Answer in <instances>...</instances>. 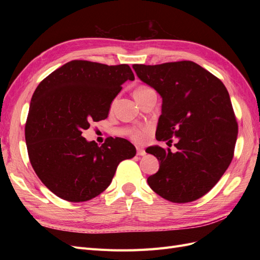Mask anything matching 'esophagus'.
Returning <instances> with one entry per match:
<instances>
[{"mask_svg":"<svg viewBox=\"0 0 260 260\" xmlns=\"http://www.w3.org/2000/svg\"><path fill=\"white\" fill-rule=\"evenodd\" d=\"M146 153H145V149L142 148V147H137V155L139 156H144Z\"/></svg>","mask_w":260,"mask_h":260,"instance_id":"34e87169","label":"esophagus"}]
</instances>
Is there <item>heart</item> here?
Returning <instances> with one entry per match:
<instances>
[{
	"instance_id": "heart-1",
	"label": "heart",
	"mask_w": 260,
	"mask_h": 260,
	"mask_svg": "<svg viewBox=\"0 0 260 260\" xmlns=\"http://www.w3.org/2000/svg\"><path fill=\"white\" fill-rule=\"evenodd\" d=\"M147 90H151V88H148V86H145V85H141L135 91V95L138 93L144 92V91H147ZM130 137L135 141H137V142H141V141H143L144 138H145V130H143V129L132 130L130 132Z\"/></svg>"
}]
</instances>
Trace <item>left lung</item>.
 Masks as SVG:
<instances>
[{"mask_svg":"<svg viewBox=\"0 0 260 260\" xmlns=\"http://www.w3.org/2000/svg\"><path fill=\"white\" fill-rule=\"evenodd\" d=\"M141 81L162 99L156 139L172 142L177 152L155 145L159 169L147 178L152 190L172 203H188L209 192L233 158L238 138L230 95L224 84L190 60L133 65Z\"/></svg>","mask_w":260,"mask_h":260,"instance_id":"8db88e82","label":"left lung"}]
</instances>
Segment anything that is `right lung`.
Instances as JSON below:
<instances>
[{"label":"right lung","instance_id":"right-lung-1","mask_svg":"<svg viewBox=\"0 0 260 260\" xmlns=\"http://www.w3.org/2000/svg\"><path fill=\"white\" fill-rule=\"evenodd\" d=\"M135 80L125 65L107 66L72 60L40 82L30 102L25 128L29 159L37 176L58 198L79 203L95 198L111 184L117 166L136 155L121 138L101 146L82 131L108 117L121 85Z\"/></svg>","mask_w":260,"mask_h":260}]
</instances>
